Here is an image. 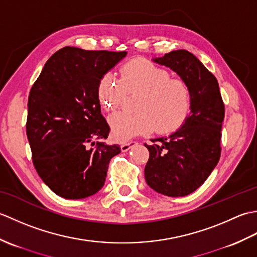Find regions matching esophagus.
Wrapping results in <instances>:
<instances>
[{
  "instance_id": "1",
  "label": "esophagus",
  "mask_w": 257,
  "mask_h": 257,
  "mask_svg": "<svg viewBox=\"0 0 257 257\" xmlns=\"http://www.w3.org/2000/svg\"><path fill=\"white\" fill-rule=\"evenodd\" d=\"M136 145H138L137 141H127V143L121 144V146H120V149H121L122 152H125V151L132 149L133 147H135Z\"/></svg>"
}]
</instances>
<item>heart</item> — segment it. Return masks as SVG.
Listing matches in <instances>:
<instances>
[{
    "mask_svg": "<svg viewBox=\"0 0 257 257\" xmlns=\"http://www.w3.org/2000/svg\"><path fill=\"white\" fill-rule=\"evenodd\" d=\"M121 83L110 73L101 76L97 96L108 111L117 109L124 94L139 92L135 112L118 111L108 118L111 135L117 141L136 136L166 135L176 132L185 122L192 108V90L182 78L146 58H135L120 68Z\"/></svg>",
    "mask_w": 257,
    "mask_h": 257,
    "instance_id": "1",
    "label": "heart"
}]
</instances>
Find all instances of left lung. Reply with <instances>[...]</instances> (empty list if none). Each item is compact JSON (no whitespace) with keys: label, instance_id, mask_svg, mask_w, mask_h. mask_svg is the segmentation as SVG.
Returning a JSON list of instances; mask_svg holds the SVG:
<instances>
[{"label":"left lung","instance_id":"8db88e82","mask_svg":"<svg viewBox=\"0 0 257 257\" xmlns=\"http://www.w3.org/2000/svg\"><path fill=\"white\" fill-rule=\"evenodd\" d=\"M154 62L170 67L190 85L192 108L176 133L151 140L145 178L151 189L168 196H185L201 187L221 157L224 102L215 76L193 54L172 51Z\"/></svg>","mask_w":257,"mask_h":257}]
</instances>
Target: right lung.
I'll use <instances>...</instances> for the list:
<instances>
[{
  "mask_svg": "<svg viewBox=\"0 0 257 257\" xmlns=\"http://www.w3.org/2000/svg\"><path fill=\"white\" fill-rule=\"evenodd\" d=\"M127 52L85 51L66 46L53 54L32 86L26 135L33 165L54 193L84 199L97 193L118 145L97 96L98 83Z\"/></svg>",
  "mask_w": 257,
  "mask_h": 257,
  "instance_id": "1",
  "label": "right lung"
}]
</instances>
